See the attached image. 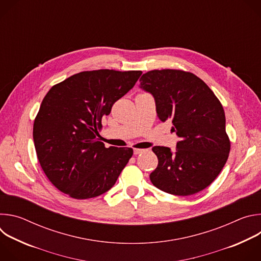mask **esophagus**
I'll list each match as a JSON object with an SVG mask.
<instances>
[{"instance_id":"34e87169","label":"esophagus","mask_w":261,"mask_h":261,"mask_svg":"<svg viewBox=\"0 0 261 261\" xmlns=\"http://www.w3.org/2000/svg\"><path fill=\"white\" fill-rule=\"evenodd\" d=\"M143 152H144V150H142V148H134V150H133L134 155H139V154H141Z\"/></svg>"}]
</instances>
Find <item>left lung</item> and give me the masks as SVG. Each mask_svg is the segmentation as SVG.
Listing matches in <instances>:
<instances>
[{
	"instance_id": "left-lung-1",
	"label": "left lung",
	"mask_w": 261,
	"mask_h": 261,
	"mask_svg": "<svg viewBox=\"0 0 261 261\" xmlns=\"http://www.w3.org/2000/svg\"><path fill=\"white\" fill-rule=\"evenodd\" d=\"M139 82L154 96L159 120H170L179 137L173 153L166 146L153 147L158 166L150 174L151 181L172 195L202 191L229 156L230 140L221 102L202 80L188 71L152 70Z\"/></svg>"
}]
</instances>
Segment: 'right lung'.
<instances>
[{
  "label": "right lung",
  "instance_id": "1",
  "mask_svg": "<svg viewBox=\"0 0 261 261\" xmlns=\"http://www.w3.org/2000/svg\"><path fill=\"white\" fill-rule=\"evenodd\" d=\"M141 71L100 69L74 74L42 100L33 126L41 168L57 189L75 199L108 191L133 155L99 140L103 116L136 84Z\"/></svg>",
  "mask_w": 261,
  "mask_h": 261
}]
</instances>
